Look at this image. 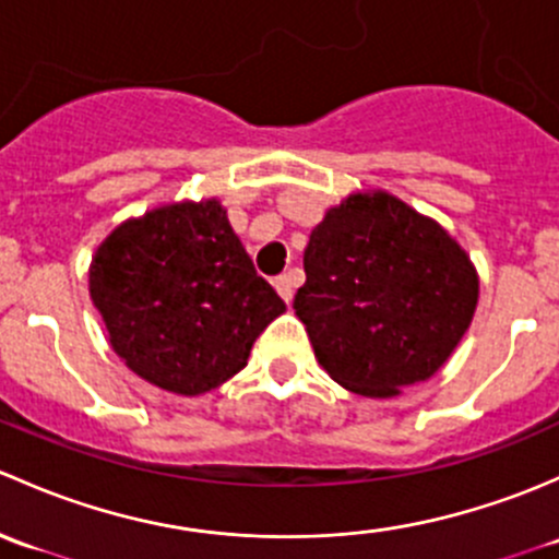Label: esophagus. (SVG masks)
Wrapping results in <instances>:
<instances>
[{
    "label": "esophagus",
    "mask_w": 559,
    "mask_h": 559,
    "mask_svg": "<svg viewBox=\"0 0 559 559\" xmlns=\"http://www.w3.org/2000/svg\"><path fill=\"white\" fill-rule=\"evenodd\" d=\"M296 285H298V277L293 272L282 274V277L274 280V287H277V293L282 298H285V304L293 301V293H296Z\"/></svg>",
    "instance_id": "esophagus-1"
}]
</instances>
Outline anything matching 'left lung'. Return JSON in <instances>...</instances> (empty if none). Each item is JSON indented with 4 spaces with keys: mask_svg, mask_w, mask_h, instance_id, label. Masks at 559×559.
Returning a JSON list of instances; mask_svg holds the SVG:
<instances>
[{
    "mask_svg": "<svg viewBox=\"0 0 559 559\" xmlns=\"http://www.w3.org/2000/svg\"><path fill=\"white\" fill-rule=\"evenodd\" d=\"M296 309L328 377L393 399L433 377L479 304V274L444 226L388 191L349 193L304 250Z\"/></svg>",
    "mask_w": 559,
    "mask_h": 559,
    "instance_id": "obj_1",
    "label": "left lung"
}]
</instances>
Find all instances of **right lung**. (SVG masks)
<instances>
[{
  "mask_svg": "<svg viewBox=\"0 0 559 559\" xmlns=\"http://www.w3.org/2000/svg\"><path fill=\"white\" fill-rule=\"evenodd\" d=\"M88 293L115 355L188 399L239 373L255 338L285 312L221 199L171 201L115 226L94 252Z\"/></svg>",
  "mask_w": 559,
  "mask_h": 559,
  "instance_id": "add662e5",
  "label": "right lung"
}]
</instances>
